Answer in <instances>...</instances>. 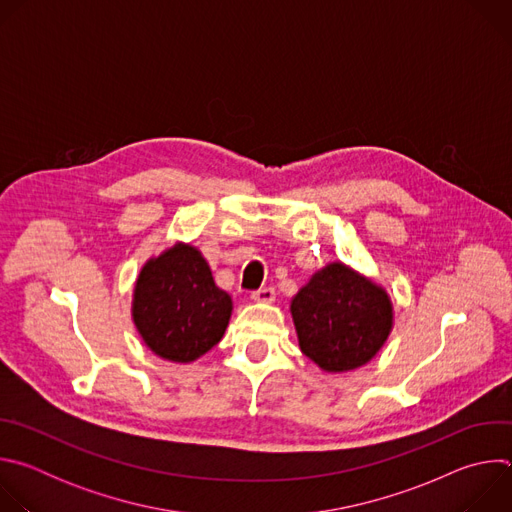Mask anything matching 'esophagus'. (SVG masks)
I'll return each instance as SVG.
<instances>
[{
  "instance_id": "34e87169",
  "label": "esophagus",
  "mask_w": 512,
  "mask_h": 512,
  "mask_svg": "<svg viewBox=\"0 0 512 512\" xmlns=\"http://www.w3.org/2000/svg\"><path fill=\"white\" fill-rule=\"evenodd\" d=\"M253 302H261V304H273L275 302V289L273 287H261L251 294Z\"/></svg>"
}]
</instances>
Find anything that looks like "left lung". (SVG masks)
Masks as SVG:
<instances>
[{
    "label": "left lung",
    "mask_w": 512,
    "mask_h": 512,
    "mask_svg": "<svg viewBox=\"0 0 512 512\" xmlns=\"http://www.w3.org/2000/svg\"><path fill=\"white\" fill-rule=\"evenodd\" d=\"M300 350L324 373H348L385 346L395 312L387 289L342 261L316 271L289 304Z\"/></svg>",
    "instance_id": "8db88e82"
}]
</instances>
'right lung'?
Returning <instances> with one entry per match:
<instances>
[{"mask_svg": "<svg viewBox=\"0 0 512 512\" xmlns=\"http://www.w3.org/2000/svg\"><path fill=\"white\" fill-rule=\"evenodd\" d=\"M233 300L214 283L198 247L174 243L143 263L131 300V318L156 356L190 364L221 342Z\"/></svg>", "mask_w": 512, "mask_h": 512, "instance_id": "add662e5", "label": "right lung"}]
</instances>
